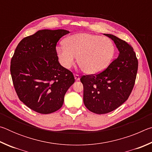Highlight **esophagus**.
<instances>
[{"mask_svg":"<svg viewBox=\"0 0 152 152\" xmlns=\"http://www.w3.org/2000/svg\"><path fill=\"white\" fill-rule=\"evenodd\" d=\"M74 78H75V80L76 81H78L80 80V76L79 75H78V74H74Z\"/></svg>","mask_w":152,"mask_h":152,"instance_id":"obj_1","label":"esophagus"}]
</instances>
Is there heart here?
Masks as SVG:
<instances>
[{
	"label": "heart",
	"mask_w": 152,
	"mask_h": 152,
	"mask_svg": "<svg viewBox=\"0 0 152 152\" xmlns=\"http://www.w3.org/2000/svg\"><path fill=\"white\" fill-rule=\"evenodd\" d=\"M56 53L64 68H70L78 57V64L82 71L94 75L109 67L114 58L115 47L109 38L80 33L66 37L64 45L56 48Z\"/></svg>",
	"instance_id": "obj_1"
}]
</instances>
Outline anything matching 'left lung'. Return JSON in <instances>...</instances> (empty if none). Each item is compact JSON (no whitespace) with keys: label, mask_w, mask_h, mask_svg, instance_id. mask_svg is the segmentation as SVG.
<instances>
[{"label":"left lung","mask_w":152,"mask_h":152,"mask_svg":"<svg viewBox=\"0 0 152 152\" xmlns=\"http://www.w3.org/2000/svg\"><path fill=\"white\" fill-rule=\"evenodd\" d=\"M114 42L119 56L106 70L96 75L83 76V101L96 114L113 111L127 101L135 84L138 61L133 48L112 34H106Z\"/></svg>","instance_id":"obj_1"}]
</instances>
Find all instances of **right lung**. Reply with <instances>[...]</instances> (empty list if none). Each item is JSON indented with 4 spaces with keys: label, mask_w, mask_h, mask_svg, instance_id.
Wrapping results in <instances>:
<instances>
[{
    "label": "right lung",
    "mask_w": 152,
    "mask_h": 152,
    "mask_svg": "<svg viewBox=\"0 0 152 152\" xmlns=\"http://www.w3.org/2000/svg\"><path fill=\"white\" fill-rule=\"evenodd\" d=\"M64 29L39 30L23 39L11 61V74L19 99L41 114L62 107L64 96L74 83L73 74L60 65L56 46Z\"/></svg>",
    "instance_id": "add662e5"
}]
</instances>
